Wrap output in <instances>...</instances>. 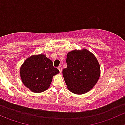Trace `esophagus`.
Here are the masks:
<instances>
[{"label": "esophagus", "instance_id": "1", "mask_svg": "<svg viewBox=\"0 0 125 125\" xmlns=\"http://www.w3.org/2000/svg\"><path fill=\"white\" fill-rule=\"evenodd\" d=\"M58 69H59L60 73H61V72H62V67H61V66H59V67H58Z\"/></svg>", "mask_w": 125, "mask_h": 125}]
</instances>
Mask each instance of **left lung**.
<instances>
[{
  "mask_svg": "<svg viewBox=\"0 0 125 125\" xmlns=\"http://www.w3.org/2000/svg\"><path fill=\"white\" fill-rule=\"evenodd\" d=\"M67 67L62 71L67 87L77 94L87 93L94 87L100 76V66L93 53L86 49L67 53Z\"/></svg>",
  "mask_w": 125,
  "mask_h": 125,
  "instance_id": "obj_1",
  "label": "left lung"
}]
</instances>
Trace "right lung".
<instances>
[{
  "label": "right lung",
  "instance_id": "obj_1",
  "mask_svg": "<svg viewBox=\"0 0 125 125\" xmlns=\"http://www.w3.org/2000/svg\"><path fill=\"white\" fill-rule=\"evenodd\" d=\"M59 70L45 54L33 55L26 59L20 68V76L24 85L34 93H41L49 88L54 75Z\"/></svg>",
  "mask_w": 125,
  "mask_h": 125
}]
</instances>
